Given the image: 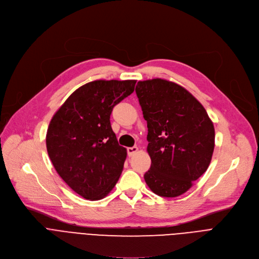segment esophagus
<instances>
[{"mask_svg": "<svg viewBox=\"0 0 259 259\" xmlns=\"http://www.w3.org/2000/svg\"><path fill=\"white\" fill-rule=\"evenodd\" d=\"M139 150V148L137 146H133V147H128L127 148V153L130 156H133L135 153H137Z\"/></svg>", "mask_w": 259, "mask_h": 259, "instance_id": "esophagus-1", "label": "esophagus"}]
</instances>
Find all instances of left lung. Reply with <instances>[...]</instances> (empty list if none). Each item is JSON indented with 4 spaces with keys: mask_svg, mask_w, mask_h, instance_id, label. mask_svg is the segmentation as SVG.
I'll use <instances>...</instances> for the list:
<instances>
[{
    "mask_svg": "<svg viewBox=\"0 0 259 259\" xmlns=\"http://www.w3.org/2000/svg\"><path fill=\"white\" fill-rule=\"evenodd\" d=\"M136 93L148 127L151 166L144 180L158 196L183 195L210 164L213 124L188 90L167 79L138 82Z\"/></svg>",
    "mask_w": 259,
    "mask_h": 259,
    "instance_id": "8db88e82",
    "label": "left lung"
}]
</instances>
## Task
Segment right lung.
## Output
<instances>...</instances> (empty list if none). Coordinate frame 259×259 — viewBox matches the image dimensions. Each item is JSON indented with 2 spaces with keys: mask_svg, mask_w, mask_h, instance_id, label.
<instances>
[{
  "mask_svg": "<svg viewBox=\"0 0 259 259\" xmlns=\"http://www.w3.org/2000/svg\"><path fill=\"white\" fill-rule=\"evenodd\" d=\"M135 79H97L76 89L53 116L47 149L62 180L87 200L105 198L123 170L126 149L111 127L113 108L135 90Z\"/></svg>",
  "mask_w": 259,
  "mask_h": 259,
  "instance_id": "obj_1",
  "label": "right lung"
}]
</instances>
